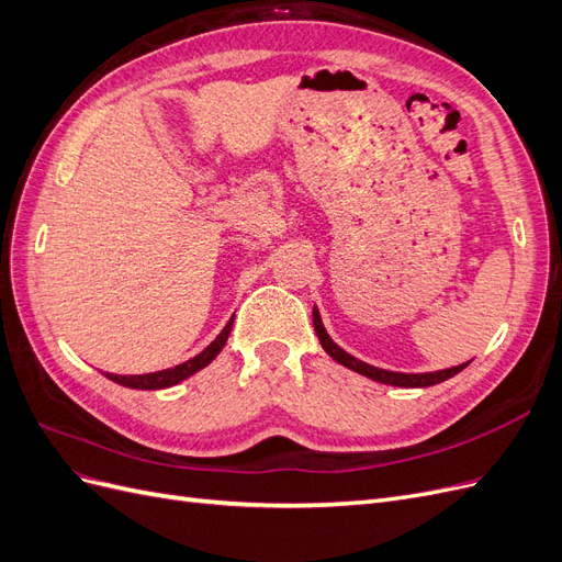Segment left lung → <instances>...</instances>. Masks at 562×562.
Returning a JSON list of instances; mask_svg holds the SVG:
<instances>
[{"mask_svg": "<svg viewBox=\"0 0 562 562\" xmlns=\"http://www.w3.org/2000/svg\"><path fill=\"white\" fill-rule=\"evenodd\" d=\"M314 330L318 335V342L321 347L326 349L328 356H333V359L337 363H342L345 368L359 372V375H366L370 380L375 382H382V384H391V386H434L438 382H446L448 378H454L457 372H462L471 361L462 363V366H454V368H446V370H436V372H391V370H382V368H375V366H368L359 359H353L351 353H347L345 349H339L330 335L326 333V328H323V321H321V314L318 310L314 307Z\"/></svg>", "mask_w": 562, "mask_h": 562, "instance_id": "1", "label": "left lung"}]
</instances>
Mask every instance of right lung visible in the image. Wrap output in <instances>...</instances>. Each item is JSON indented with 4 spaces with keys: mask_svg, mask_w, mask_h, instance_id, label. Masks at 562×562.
Listing matches in <instances>:
<instances>
[{
    "mask_svg": "<svg viewBox=\"0 0 562 562\" xmlns=\"http://www.w3.org/2000/svg\"><path fill=\"white\" fill-rule=\"evenodd\" d=\"M232 323H234V318H229V323L223 328V333H220L206 349L196 353L194 359H190V361H184V363L173 366V368L159 370V372H147V375H112V372H108V380L122 384V386H128V389H147V391L149 389L173 386V384L187 380L190 375H194V372H199L201 368H206L215 359V356L223 351L227 337L232 333Z\"/></svg>",
    "mask_w": 562,
    "mask_h": 562,
    "instance_id": "1",
    "label": "right lung"
}]
</instances>
